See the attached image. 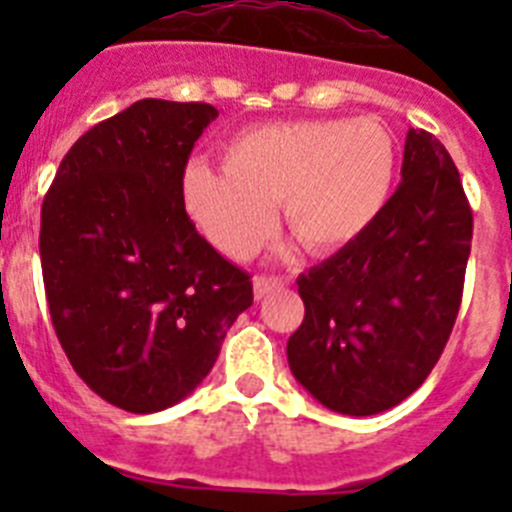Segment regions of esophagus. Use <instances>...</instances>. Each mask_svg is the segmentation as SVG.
<instances>
[{"label": "esophagus", "instance_id": "34e87169", "mask_svg": "<svg viewBox=\"0 0 512 512\" xmlns=\"http://www.w3.org/2000/svg\"><path fill=\"white\" fill-rule=\"evenodd\" d=\"M282 284L284 282L279 277H253V297H256V300H261V297H266L269 292L279 289Z\"/></svg>", "mask_w": 512, "mask_h": 512}]
</instances>
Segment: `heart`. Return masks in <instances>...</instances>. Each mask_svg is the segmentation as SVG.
<instances>
[{"instance_id": "heart-1", "label": "heart", "mask_w": 512, "mask_h": 512, "mask_svg": "<svg viewBox=\"0 0 512 512\" xmlns=\"http://www.w3.org/2000/svg\"><path fill=\"white\" fill-rule=\"evenodd\" d=\"M395 138L374 117L292 120L248 128L223 148V171L192 161L182 197L207 241L246 259L284 223L315 253L372 228L395 179Z\"/></svg>"}]
</instances>
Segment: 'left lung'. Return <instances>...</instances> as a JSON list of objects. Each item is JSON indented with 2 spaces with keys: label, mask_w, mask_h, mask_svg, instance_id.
Wrapping results in <instances>:
<instances>
[{
  "label": "left lung",
  "mask_w": 512,
  "mask_h": 512,
  "mask_svg": "<svg viewBox=\"0 0 512 512\" xmlns=\"http://www.w3.org/2000/svg\"><path fill=\"white\" fill-rule=\"evenodd\" d=\"M402 182L361 238L300 274L287 361L320 405L377 415L413 395L459 315L472 210L449 151L408 130Z\"/></svg>",
  "instance_id": "1"
}]
</instances>
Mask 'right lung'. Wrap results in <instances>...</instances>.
<instances>
[{
	"label": "right lung",
	"mask_w": 512,
	"mask_h": 512,
	"mask_svg": "<svg viewBox=\"0 0 512 512\" xmlns=\"http://www.w3.org/2000/svg\"><path fill=\"white\" fill-rule=\"evenodd\" d=\"M205 102L140 99L63 156L40 212V264L53 328L74 372L110 405L166 410L210 374L253 302L184 210Z\"/></svg>",
	"instance_id": "right-lung-1"
}]
</instances>
